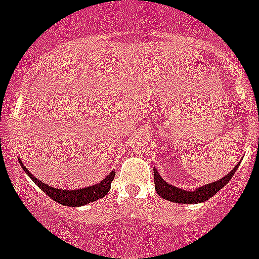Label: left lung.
Here are the masks:
<instances>
[{"label": "left lung", "mask_w": 259, "mask_h": 259, "mask_svg": "<svg viewBox=\"0 0 259 259\" xmlns=\"http://www.w3.org/2000/svg\"><path fill=\"white\" fill-rule=\"evenodd\" d=\"M240 162L228 173L225 177L220 178V180L215 181V182L207 183L204 185L202 187H197L196 190L193 191H186L181 190V188L175 187V186L169 185V183L165 182L164 180H162V177L159 176L158 170L153 169L154 172V183H155V191L159 195L162 199L168 200V201L177 202V204H199V202H204L206 200H209L210 197H212L215 193L219 190H222L230 180L234 176L235 170L239 167Z\"/></svg>", "instance_id": "left-lung-1"}]
</instances>
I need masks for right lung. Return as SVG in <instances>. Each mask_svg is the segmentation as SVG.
Here are the masks:
<instances>
[{"mask_svg": "<svg viewBox=\"0 0 259 259\" xmlns=\"http://www.w3.org/2000/svg\"><path fill=\"white\" fill-rule=\"evenodd\" d=\"M20 164L21 168L25 170L27 176L36 183V186L39 188H41L48 196L52 200H54L55 202H59V204L64 205V206H72V207H78L83 206V205L90 204V202H94L96 200L102 199V197L109 192V190L111 188V182L115 177V170L110 172L104 180L100 183L94 186H90V187L81 188V190H60V188L52 187V186H48L47 183L41 182V181L37 180L36 177H34V175L29 172L26 169L22 162L20 160Z\"/></svg>", "mask_w": 259, "mask_h": 259, "instance_id": "add662e5", "label": "right lung"}]
</instances>
